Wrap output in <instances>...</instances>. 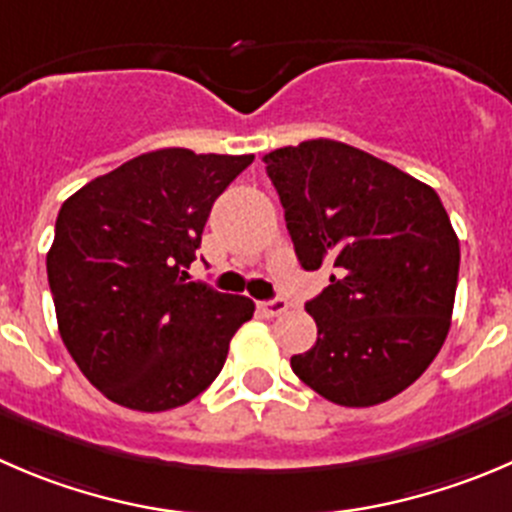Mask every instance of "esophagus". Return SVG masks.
Masks as SVG:
<instances>
[{"label": "esophagus", "mask_w": 512, "mask_h": 512, "mask_svg": "<svg viewBox=\"0 0 512 512\" xmlns=\"http://www.w3.org/2000/svg\"><path fill=\"white\" fill-rule=\"evenodd\" d=\"M257 310H260L265 317H277L287 310V302L282 300V297H275V300L257 302Z\"/></svg>", "instance_id": "esophagus-1"}]
</instances>
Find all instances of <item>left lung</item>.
Returning <instances> with one entry per match:
<instances>
[{
  "mask_svg": "<svg viewBox=\"0 0 512 512\" xmlns=\"http://www.w3.org/2000/svg\"><path fill=\"white\" fill-rule=\"evenodd\" d=\"M305 270L335 267L305 305L317 342L292 372L345 408L410 388L443 347L455 305L460 242L438 192L335 140L262 157Z\"/></svg>",
  "mask_w": 512,
  "mask_h": 512,
  "instance_id": "obj_1",
  "label": "left lung"
}]
</instances>
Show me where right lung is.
<instances>
[{"instance_id": "obj_1", "label": "right lung", "mask_w": 512, "mask_h": 512, "mask_svg": "<svg viewBox=\"0 0 512 512\" xmlns=\"http://www.w3.org/2000/svg\"><path fill=\"white\" fill-rule=\"evenodd\" d=\"M255 155L147 152L62 205L47 252L59 335L94 388L142 413L207 390L255 312L242 295L190 282L217 197Z\"/></svg>"}]
</instances>
